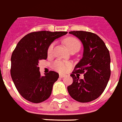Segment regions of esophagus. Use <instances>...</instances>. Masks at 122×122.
<instances>
[{"mask_svg":"<svg viewBox=\"0 0 122 122\" xmlns=\"http://www.w3.org/2000/svg\"><path fill=\"white\" fill-rule=\"evenodd\" d=\"M59 77H61V78H63V77H66V75H65V74H59Z\"/></svg>","mask_w":122,"mask_h":122,"instance_id":"esophagus-1","label":"esophagus"}]
</instances>
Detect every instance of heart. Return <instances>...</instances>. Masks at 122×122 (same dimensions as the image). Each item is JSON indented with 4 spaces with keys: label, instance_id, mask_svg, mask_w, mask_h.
Listing matches in <instances>:
<instances>
[{
    "label": "heart",
    "instance_id": "b5f03b06",
    "mask_svg": "<svg viewBox=\"0 0 122 122\" xmlns=\"http://www.w3.org/2000/svg\"><path fill=\"white\" fill-rule=\"evenodd\" d=\"M65 43L66 46H67L69 50H72L73 48H79L80 47V43L79 41L77 39L74 38V37H68L65 40ZM54 47V43L50 44V46L48 48V54L50 55L53 52V50ZM70 66V64L68 62L63 61V60H56L52 64V68L55 70H56L59 72H65L66 70H68L69 67Z\"/></svg>",
    "mask_w": 122,
    "mask_h": 122
}]
</instances>
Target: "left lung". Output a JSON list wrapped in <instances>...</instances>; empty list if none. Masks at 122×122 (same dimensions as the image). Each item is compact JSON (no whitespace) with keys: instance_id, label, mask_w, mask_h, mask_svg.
I'll list each match as a JSON object with an SVG mask.
<instances>
[{"instance_id":"left-lung-1","label":"left lung","mask_w":122,"mask_h":122,"mask_svg":"<svg viewBox=\"0 0 122 122\" xmlns=\"http://www.w3.org/2000/svg\"><path fill=\"white\" fill-rule=\"evenodd\" d=\"M83 45V57L76 65L70 76L73 83L67 87L70 96L79 102L97 99L103 92L111 76V57L109 50L100 37L92 32L72 31ZM79 73L84 78L79 79Z\"/></svg>"}]
</instances>
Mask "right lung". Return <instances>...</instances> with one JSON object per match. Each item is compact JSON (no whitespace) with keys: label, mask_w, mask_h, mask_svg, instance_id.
I'll return each mask as SVG.
<instances>
[{"label":"right lung","mask_w":122,"mask_h":122,"mask_svg":"<svg viewBox=\"0 0 122 122\" xmlns=\"http://www.w3.org/2000/svg\"><path fill=\"white\" fill-rule=\"evenodd\" d=\"M66 31H39L22 37L11 57V76L20 95L30 102L38 103L49 98L59 74L50 71L45 76L39 72V61L46 59L50 45Z\"/></svg>","instance_id":"obj_1"}]
</instances>
